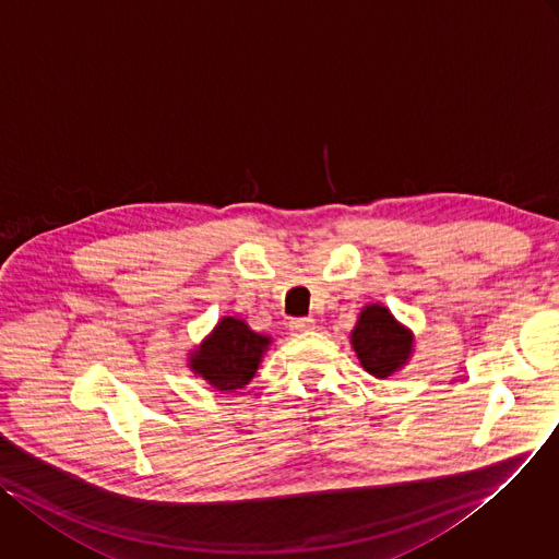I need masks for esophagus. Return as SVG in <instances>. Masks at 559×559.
Here are the masks:
<instances>
[{
  "mask_svg": "<svg viewBox=\"0 0 559 559\" xmlns=\"http://www.w3.org/2000/svg\"><path fill=\"white\" fill-rule=\"evenodd\" d=\"M288 328H290V332L301 334V332L312 330V328H314V321H312V319H290V321H288Z\"/></svg>",
  "mask_w": 559,
  "mask_h": 559,
  "instance_id": "1",
  "label": "esophagus"
}]
</instances>
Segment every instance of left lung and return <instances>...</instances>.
<instances>
[{"label":"left lung","mask_w":559,"mask_h":559,"mask_svg":"<svg viewBox=\"0 0 559 559\" xmlns=\"http://www.w3.org/2000/svg\"><path fill=\"white\" fill-rule=\"evenodd\" d=\"M350 344L366 372L388 379L409 361L414 334L385 306L368 304L350 332Z\"/></svg>","instance_id":"left-lung-1"}]
</instances>
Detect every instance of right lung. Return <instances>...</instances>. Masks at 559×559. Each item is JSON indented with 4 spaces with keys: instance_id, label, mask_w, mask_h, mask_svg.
Returning <instances> with one entry per match:
<instances>
[{
    "instance_id": "obj_1",
    "label": "right lung",
    "mask_w": 559,
    "mask_h": 559,
    "mask_svg": "<svg viewBox=\"0 0 559 559\" xmlns=\"http://www.w3.org/2000/svg\"><path fill=\"white\" fill-rule=\"evenodd\" d=\"M271 337L253 332L247 321L222 317L209 337L189 355V368L219 392H234L255 377Z\"/></svg>"
}]
</instances>
